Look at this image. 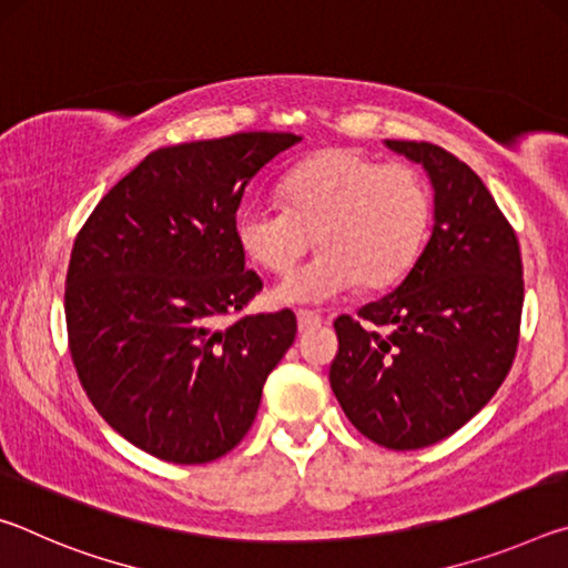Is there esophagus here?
<instances>
[{"mask_svg": "<svg viewBox=\"0 0 568 568\" xmlns=\"http://www.w3.org/2000/svg\"><path fill=\"white\" fill-rule=\"evenodd\" d=\"M323 323V318L318 313L313 311H297V331H311V328H318V325Z\"/></svg>", "mask_w": 568, "mask_h": 568, "instance_id": "34e87169", "label": "esophagus"}]
</instances>
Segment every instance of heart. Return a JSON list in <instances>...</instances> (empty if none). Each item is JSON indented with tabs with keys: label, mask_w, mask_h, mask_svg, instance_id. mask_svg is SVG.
<instances>
[{
	"label": "heart",
	"mask_w": 568,
	"mask_h": 568,
	"mask_svg": "<svg viewBox=\"0 0 568 568\" xmlns=\"http://www.w3.org/2000/svg\"><path fill=\"white\" fill-rule=\"evenodd\" d=\"M283 203L253 200L237 215V240L267 273L287 275L313 240L323 247L277 285L291 305H318L365 283L386 287L420 255L430 223L426 180L361 150L333 148L287 170Z\"/></svg>",
	"instance_id": "1"
}]
</instances>
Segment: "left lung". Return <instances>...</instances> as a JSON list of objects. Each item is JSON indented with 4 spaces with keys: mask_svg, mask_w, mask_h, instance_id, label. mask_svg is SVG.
Listing matches in <instances>:
<instances>
[{
    "mask_svg": "<svg viewBox=\"0 0 568 568\" xmlns=\"http://www.w3.org/2000/svg\"><path fill=\"white\" fill-rule=\"evenodd\" d=\"M386 145L426 170L434 230L396 291L333 323L331 388L365 438L416 450L456 434L511 371L524 271L514 227L466 162L430 142Z\"/></svg>",
    "mask_w": 568,
    "mask_h": 568,
    "instance_id": "left-lung-1",
    "label": "left lung"
}]
</instances>
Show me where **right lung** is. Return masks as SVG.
<instances>
[{"mask_svg":"<svg viewBox=\"0 0 568 568\" xmlns=\"http://www.w3.org/2000/svg\"><path fill=\"white\" fill-rule=\"evenodd\" d=\"M301 140L237 132L160 148L74 240L64 315L77 376L100 416L150 456L195 466L233 450L295 341L293 311L220 321L263 291L237 240L243 192Z\"/></svg>","mask_w":568,"mask_h":568,"instance_id":"1","label":"right lung"}]
</instances>
